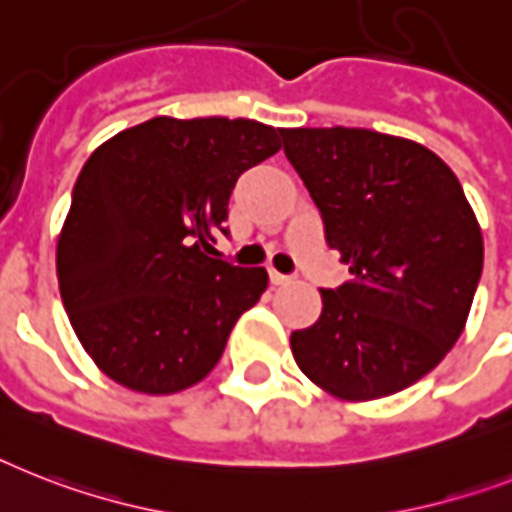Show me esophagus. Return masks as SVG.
I'll return each mask as SVG.
<instances>
[{"mask_svg":"<svg viewBox=\"0 0 512 512\" xmlns=\"http://www.w3.org/2000/svg\"><path fill=\"white\" fill-rule=\"evenodd\" d=\"M270 281H273L276 286L292 284V276H286V273H278V270H270Z\"/></svg>","mask_w":512,"mask_h":512,"instance_id":"34e87169","label":"esophagus"}]
</instances>
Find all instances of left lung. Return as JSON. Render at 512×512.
I'll return each instance as SVG.
<instances>
[{"label": "left lung", "mask_w": 512, "mask_h": 512, "mask_svg": "<svg viewBox=\"0 0 512 512\" xmlns=\"http://www.w3.org/2000/svg\"><path fill=\"white\" fill-rule=\"evenodd\" d=\"M281 139L352 273L294 331V360L339 400L402 392L458 342L479 286L484 242L463 186L400 136L336 126L281 128Z\"/></svg>", "instance_id": "1"}]
</instances>
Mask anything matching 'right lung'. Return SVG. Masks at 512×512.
Wrapping results in <instances>:
<instances>
[{
  "mask_svg": "<svg viewBox=\"0 0 512 512\" xmlns=\"http://www.w3.org/2000/svg\"><path fill=\"white\" fill-rule=\"evenodd\" d=\"M247 118H152L86 160L57 242V281L83 350L144 394L189 389L268 286L215 255L244 170L281 149Z\"/></svg>",
  "mask_w": 512,
  "mask_h": 512,
  "instance_id": "right-lung-1",
  "label": "right lung"
}]
</instances>
